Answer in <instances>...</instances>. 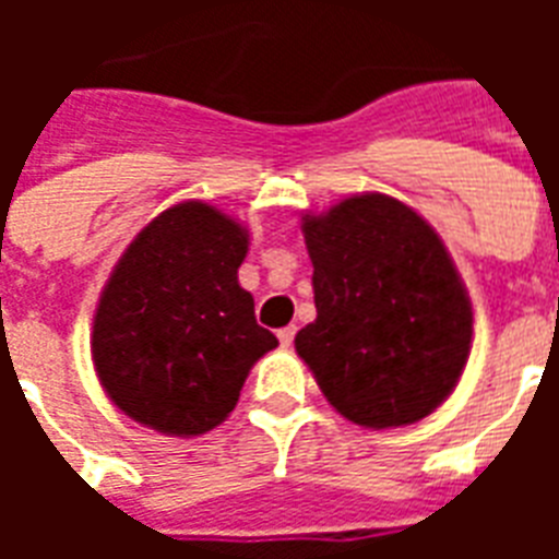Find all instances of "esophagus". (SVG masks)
<instances>
[{
	"label": "esophagus",
	"instance_id": "1",
	"mask_svg": "<svg viewBox=\"0 0 559 559\" xmlns=\"http://www.w3.org/2000/svg\"><path fill=\"white\" fill-rule=\"evenodd\" d=\"M293 340H296V328H293V324H289V328H281L278 331L281 348H289V345H293Z\"/></svg>",
	"mask_w": 559,
	"mask_h": 559
}]
</instances>
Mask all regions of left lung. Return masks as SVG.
I'll list each match as a JSON object with an SVG mask.
<instances>
[{"instance_id":"8db88e82","label":"left lung","mask_w":559,"mask_h":559,"mask_svg":"<svg viewBox=\"0 0 559 559\" xmlns=\"http://www.w3.org/2000/svg\"><path fill=\"white\" fill-rule=\"evenodd\" d=\"M316 322L298 357L342 417L368 429L417 424L467 366L473 307L441 237L385 193L301 217Z\"/></svg>"}]
</instances>
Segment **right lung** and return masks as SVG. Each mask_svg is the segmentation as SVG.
<instances>
[{
  "label": "right lung",
  "mask_w": 559,
  "mask_h": 559,
  "mask_svg": "<svg viewBox=\"0 0 559 559\" xmlns=\"http://www.w3.org/2000/svg\"><path fill=\"white\" fill-rule=\"evenodd\" d=\"M240 223L179 202L135 235L100 293L92 359L124 415L165 435H202L237 406L258 359L278 345L237 284Z\"/></svg>",
  "instance_id": "obj_1"
}]
</instances>
